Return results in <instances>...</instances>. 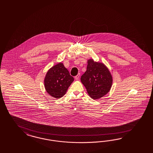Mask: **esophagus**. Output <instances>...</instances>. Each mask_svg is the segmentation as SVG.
Instances as JSON below:
<instances>
[{
	"label": "esophagus",
	"mask_w": 153,
	"mask_h": 153,
	"mask_svg": "<svg viewBox=\"0 0 153 153\" xmlns=\"http://www.w3.org/2000/svg\"><path fill=\"white\" fill-rule=\"evenodd\" d=\"M79 77H80V74H79L76 76H75L74 78H75V79H76V80H78V79H79Z\"/></svg>",
	"instance_id": "esophagus-1"
}]
</instances>
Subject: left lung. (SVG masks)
I'll return each instance as SVG.
<instances>
[{"mask_svg":"<svg viewBox=\"0 0 153 153\" xmlns=\"http://www.w3.org/2000/svg\"><path fill=\"white\" fill-rule=\"evenodd\" d=\"M81 81L90 97L97 100L109 92L113 77L110 71L103 63L90 58L88 59L87 70L81 77Z\"/></svg>","mask_w":153,"mask_h":153,"instance_id":"left-lung-1","label":"left lung"}]
</instances>
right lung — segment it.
Returning a JSON list of instances; mask_svg holds the SVG:
<instances>
[{
    "label": "right lung",
    "instance_id": "1",
    "mask_svg": "<svg viewBox=\"0 0 153 153\" xmlns=\"http://www.w3.org/2000/svg\"><path fill=\"white\" fill-rule=\"evenodd\" d=\"M74 78L63 63L59 62L54 65L46 72L44 83L46 92L52 97L59 99L67 92Z\"/></svg>",
    "mask_w": 153,
    "mask_h": 153
}]
</instances>
